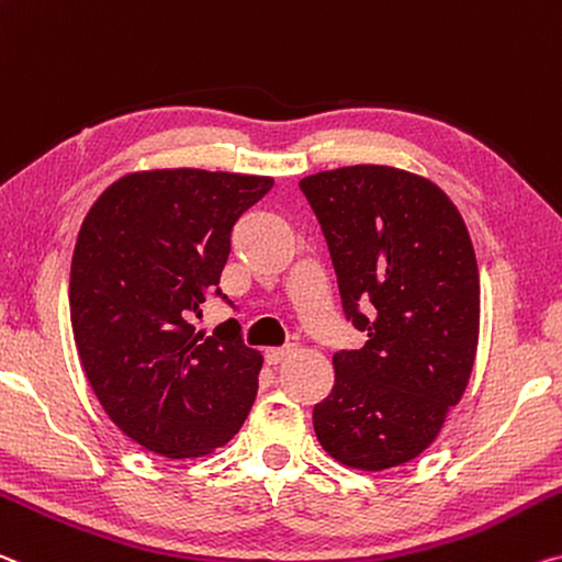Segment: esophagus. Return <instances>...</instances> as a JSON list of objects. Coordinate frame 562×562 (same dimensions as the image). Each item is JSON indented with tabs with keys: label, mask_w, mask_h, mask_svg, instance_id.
<instances>
[{
	"label": "esophagus",
	"mask_w": 562,
	"mask_h": 562,
	"mask_svg": "<svg viewBox=\"0 0 562 562\" xmlns=\"http://www.w3.org/2000/svg\"><path fill=\"white\" fill-rule=\"evenodd\" d=\"M292 350H295V347H292V345H284V347H267V350H265V362H267V364H280L284 358H290Z\"/></svg>",
	"instance_id": "1"
}]
</instances>
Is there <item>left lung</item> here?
Instances as JSON below:
<instances>
[{
  "instance_id": "8db88e82",
  "label": "left lung",
  "mask_w": 562,
  "mask_h": 562,
  "mask_svg": "<svg viewBox=\"0 0 562 562\" xmlns=\"http://www.w3.org/2000/svg\"><path fill=\"white\" fill-rule=\"evenodd\" d=\"M300 190L342 313L368 333L360 350L335 352L333 393L313 409L317 440L347 468L403 465L438 438L473 372L480 278L468 227L438 184L405 169L340 167Z\"/></svg>"
}]
</instances>
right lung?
I'll list each match as a JSON object with an SVG mask.
<instances>
[{
    "mask_svg": "<svg viewBox=\"0 0 562 562\" xmlns=\"http://www.w3.org/2000/svg\"><path fill=\"white\" fill-rule=\"evenodd\" d=\"M272 177L153 169L106 187L79 229L69 315L85 375L110 420L165 458L229 442L257 395L262 355L235 317L204 337L187 323L220 274L237 220ZM229 307H235L227 300Z\"/></svg>",
    "mask_w": 562,
    "mask_h": 562,
    "instance_id": "add662e5",
    "label": "right lung"
}]
</instances>
